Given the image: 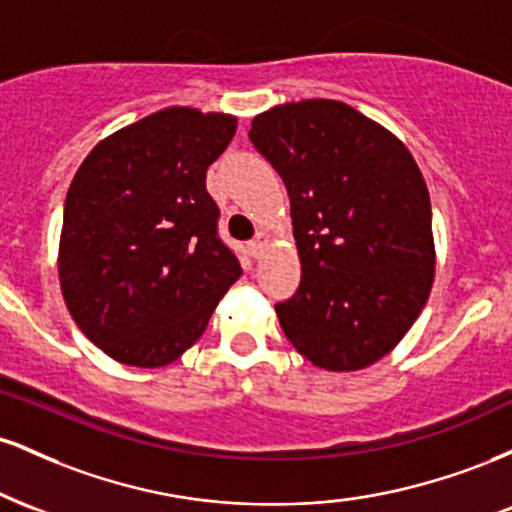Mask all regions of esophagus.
Listing matches in <instances>:
<instances>
[{"instance_id": "1", "label": "esophagus", "mask_w": 512, "mask_h": 512, "mask_svg": "<svg viewBox=\"0 0 512 512\" xmlns=\"http://www.w3.org/2000/svg\"><path fill=\"white\" fill-rule=\"evenodd\" d=\"M269 240H272V238H269L267 236V233H257V238L255 240H252V243H250V250H252V255H260V252L264 250V248H267V245H269Z\"/></svg>"}]
</instances>
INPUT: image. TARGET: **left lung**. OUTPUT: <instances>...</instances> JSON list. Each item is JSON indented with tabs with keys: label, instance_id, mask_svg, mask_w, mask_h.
<instances>
[{
	"label": "left lung",
	"instance_id": "8db88e82",
	"mask_svg": "<svg viewBox=\"0 0 512 512\" xmlns=\"http://www.w3.org/2000/svg\"><path fill=\"white\" fill-rule=\"evenodd\" d=\"M250 142L291 199L301 286L276 303L286 339L325 370H361L409 332L436 267L424 175L395 134L351 105H276Z\"/></svg>",
	"mask_w": 512,
	"mask_h": 512
}]
</instances>
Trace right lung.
<instances>
[{
    "mask_svg": "<svg viewBox=\"0 0 512 512\" xmlns=\"http://www.w3.org/2000/svg\"><path fill=\"white\" fill-rule=\"evenodd\" d=\"M236 125L223 113L158 110L103 139L76 170L64 202L62 296L115 361H175L243 274L207 192V168Z\"/></svg>",
    "mask_w": 512,
    "mask_h": 512,
    "instance_id": "1",
    "label": "right lung"
}]
</instances>
